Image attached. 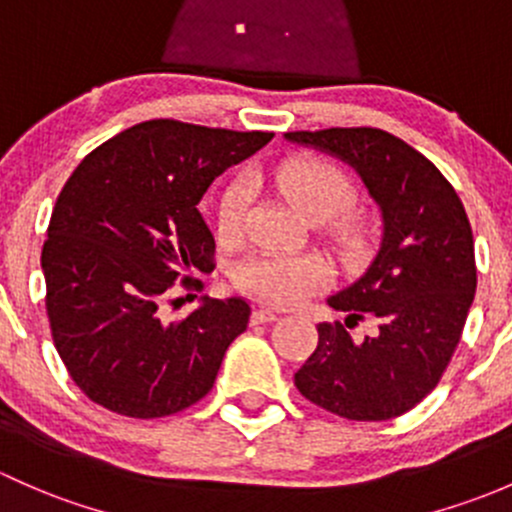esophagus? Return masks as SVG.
I'll list each match as a JSON object with an SVG mask.
<instances>
[{
	"instance_id": "1",
	"label": "esophagus",
	"mask_w": 512,
	"mask_h": 512,
	"mask_svg": "<svg viewBox=\"0 0 512 512\" xmlns=\"http://www.w3.org/2000/svg\"><path fill=\"white\" fill-rule=\"evenodd\" d=\"M278 315L273 313V310H268V308H256L254 313H251V323L254 325H263V323H273V320H276Z\"/></svg>"
}]
</instances>
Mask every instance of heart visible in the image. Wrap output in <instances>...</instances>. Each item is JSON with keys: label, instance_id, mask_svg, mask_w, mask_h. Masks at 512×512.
Here are the masks:
<instances>
[{"label": "heart", "instance_id": "obj_1", "mask_svg": "<svg viewBox=\"0 0 512 512\" xmlns=\"http://www.w3.org/2000/svg\"><path fill=\"white\" fill-rule=\"evenodd\" d=\"M276 187L308 221H330L355 202V184L335 165L318 160H295L276 172ZM249 177H236L219 202V234L234 239L249 212ZM236 283L263 303L293 305L328 283V268L313 256L254 254L236 268Z\"/></svg>", "mask_w": 512, "mask_h": 512}]
</instances>
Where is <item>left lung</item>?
<instances>
[{
  "label": "left lung",
  "instance_id": "8db88e82",
  "mask_svg": "<svg viewBox=\"0 0 512 512\" xmlns=\"http://www.w3.org/2000/svg\"><path fill=\"white\" fill-rule=\"evenodd\" d=\"M283 138L350 165L382 219L367 271L328 298L347 315L345 325H318V347L295 372V387L345 419H394L439 384L461 340L476 295L466 209L421 152L384 130H300ZM362 314L375 320V333L357 341L346 328Z\"/></svg>",
  "mask_w": 512,
  "mask_h": 512
}]
</instances>
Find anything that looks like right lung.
Returning a JSON list of instances; mask_svg holds the SVG:
<instances>
[{
  "instance_id": "add662e5",
  "label": "right lung",
  "mask_w": 512,
  "mask_h": 512,
  "mask_svg": "<svg viewBox=\"0 0 512 512\" xmlns=\"http://www.w3.org/2000/svg\"><path fill=\"white\" fill-rule=\"evenodd\" d=\"M273 133L147 120L96 147L56 199L41 251L46 310L63 365L88 399L157 419L209 394L226 350L249 325L241 298L162 315L177 276L212 271L199 214L209 184Z\"/></svg>"
}]
</instances>
